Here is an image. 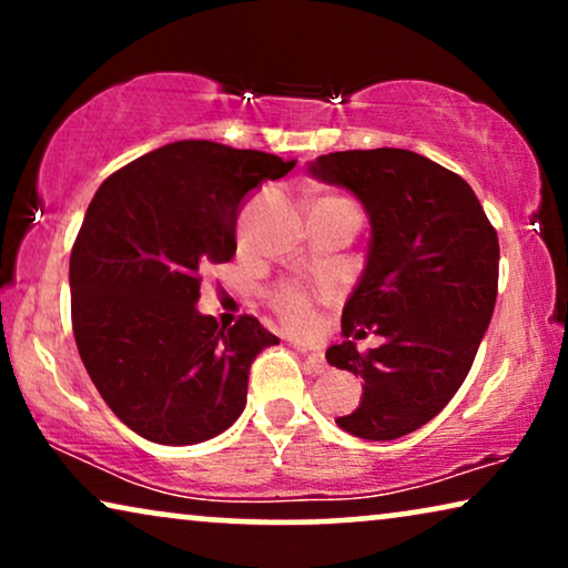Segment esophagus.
<instances>
[{
    "label": "esophagus",
    "mask_w": 568,
    "mask_h": 568,
    "mask_svg": "<svg viewBox=\"0 0 568 568\" xmlns=\"http://www.w3.org/2000/svg\"><path fill=\"white\" fill-rule=\"evenodd\" d=\"M294 348H297V352L305 356L307 367L313 369L315 375H321V372H325V359H323L321 352H313V348H307V346H302V344H294Z\"/></svg>",
    "instance_id": "34e87169"
}]
</instances>
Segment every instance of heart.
<instances>
[{
  "mask_svg": "<svg viewBox=\"0 0 568 568\" xmlns=\"http://www.w3.org/2000/svg\"><path fill=\"white\" fill-rule=\"evenodd\" d=\"M336 199V196H331ZM271 307L292 331L305 333L317 325V300L297 284H282L271 292Z\"/></svg>",
  "mask_w": 568,
  "mask_h": 568,
  "instance_id": "obj_1",
  "label": "heart"
}]
</instances>
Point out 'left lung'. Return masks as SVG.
Wrapping results in <instances>:
<instances>
[{
    "label": "left lung",
    "mask_w": 568,
    "mask_h": 568,
    "mask_svg": "<svg viewBox=\"0 0 568 568\" xmlns=\"http://www.w3.org/2000/svg\"><path fill=\"white\" fill-rule=\"evenodd\" d=\"M317 181L352 191L369 220L364 271L341 315L331 367L364 379L336 424L387 442L432 422L460 390L491 323L499 237L476 193L453 170L410 150H348L307 162ZM367 332L384 344L359 353Z\"/></svg>",
    "instance_id": "8db88e82"
}]
</instances>
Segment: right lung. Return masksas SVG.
Returning <instances> with one entry per match:
<instances>
[{
	"instance_id": "add662e5",
	"label": "right lung",
	"mask_w": 568,
	"mask_h": 568,
	"mask_svg": "<svg viewBox=\"0 0 568 568\" xmlns=\"http://www.w3.org/2000/svg\"><path fill=\"white\" fill-rule=\"evenodd\" d=\"M294 165L183 139L92 196L69 258L74 341L108 408L139 437L199 445L243 414L251 364L278 338L251 315L232 328L201 315V271L235 255L247 193Z\"/></svg>"
}]
</instances>
